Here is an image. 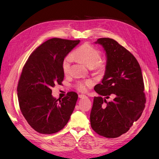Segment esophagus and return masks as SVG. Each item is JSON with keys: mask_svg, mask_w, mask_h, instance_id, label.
Instances as JSON below:
<instances>
[{"mask_svg": "<svg viewBox=\"0 0 159 159\" xmlns=\"http://www.w3.org/2000/svg\"><path fill=\"white\" fill-rule=\"evenodd\" d=\"M86 96H84V95H83V94H79V98H86Z\"/></svg>", "mask_w": 159, "mask_h": 159, "instance_id": "obj_1", "label": "esophagus"}]
</instances>
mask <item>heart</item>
Wrapping results in <instances>:
<instances>
[{
    "label": "heart",
    "instance_id": "b5f03b06",
    "mask_svg": "<svg viewBox=\"0 0 159 159\" xmlns=\"http://www.w3.org/2000/svg\"><path fill=\"white\" fill-rule=\"evenodd\" d=\"M73 59L84 64L96 75L102 76L106 71V63L105 61L100 60V51L89 44H83L76 48L71 55H67L64 57L61 66L62 70L65 75H67L69 73ZM92 84L93 82L91 80H86L78 83L76 84V88L80 92H85L86 88L92 86Z\"/></svg>",
    "mask_w": 159,
    "mask_h": 159
}]
</instances>
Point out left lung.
<instances>
[{"label":"left lung","mask_w":159,"mask_h":159,"mask_svg":"<svg viewBox=\"0 0 159 159\" xmlns=\"http://www.w3.org/2000/svg\"><path fill=\"white\" fill-rule=\"evenodd\" d=\"M96 44L106 52L107 69L102 83L94 87L100 96L93 98L90 125L100 136L115 138L127 132L143 113V79L136 57L116 40L100 38Z\"/></svg>","instance_id":"1"}]
</instances>
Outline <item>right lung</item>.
Here are the masks:
<instances>
[{
  "label": "right lung",
  "mask_w": 159,
  "mask_h": 159,
  "mask_svg": "<svg viewBox=\"0 0 159 159\" xmlns=\"http://www.w3.org/2000/svg\"><path fill=\"white\" fill-rule=\"evenodd\" d=\"M79 43V40L49 39L32 52L23 67L17 88L20 108L28 124L39 133L60 131L73 112L77 93L69 92L57 99L51 89L61 84L63 60Z\"/></svg>",
  "instance_id": "right-lung-1"
}]
</instances>
